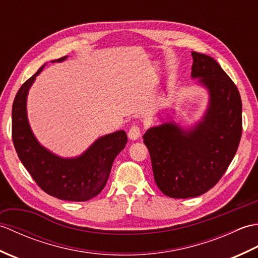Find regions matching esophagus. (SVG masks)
<instances>
[{
  "mask_svg": "<svg viewBox=\"0 0 258 258\" xmlns=\"http://www.w3.org/2000/svg\"><path fill=\"white\" fill-rule=\"evenodd\" d=\"M142 135V128L139 124H134L131 126V128L128 130V138L131 140H138L140 136Z\"/></svg>",
  "mask_w": 258,
  "mask_h": 258,
  "instance_id": "34e87169",
  "label": "esophagus"
}]
</instances>
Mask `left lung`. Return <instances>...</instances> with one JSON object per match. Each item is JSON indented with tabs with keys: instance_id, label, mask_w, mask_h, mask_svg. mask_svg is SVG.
<instances>
[{
	"instance_id": "left-lung-1",
	"label": "left lung",
	"mask_w": 258,
	"mask_h": 258,
	"mask_svg": "<svg viewBox=\"0 0 258 258\" xmlns=\"http://www.w3.org/2000/svg\"><path fill=\"white\" fill-rule=\"evenodd\" d=\"M191 56V76L200 78L210 92L204 118L189 131L165 123L143 136L155 183L172 199L196 197L213 188L242 138V100L236 85L213 57L196 52Z\"/></svg>"
}]
</instances>
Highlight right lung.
<instances>
[{
    "instance_id": "obj_1",
    "label": "right lung",
    "mask_w": 258,
    "mask_h": 258,
    "mask_svg": "<svg viewBox=\"0 0 258 258\" xmlns=\"http://www.w3.org/2000/svg\"><path fill=\"white\" fill-rule=\"evenodd\" d=\"M44 67L38 69L16 93L12 107L13 144L20 161L41 189L59 200L84 202L104 188L115 157L127 143V136L124 131L103 136L83 155L70 160L54 155L38 144L27 122L26 96Z\"/></svg>"
}]
</instances>
